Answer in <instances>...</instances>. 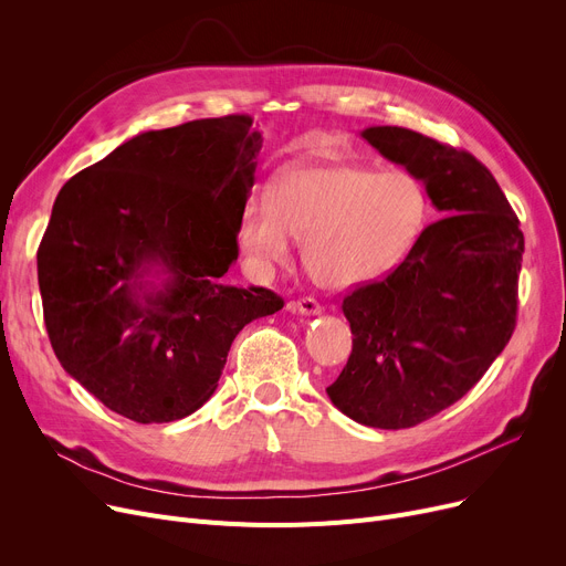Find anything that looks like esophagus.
<instances>
[{
  "mask_svg": "<svg viewBox=\"0 0 566 566\" xmlns=\"http://www.w3.org/2000/svg\"><path fill=\"white\" fill-rule=\"evenodd\" d=\"M291 310H293V312H298V314L316 316V314H321V310H323V307L312 298V295H305V298L293 301V303H291Z\"/></svg>",
  "mask_w": 566,
  "mask_h": 566,
  "instance_id": "34e87169",
  "label": "esophagus"
}]
</instances>
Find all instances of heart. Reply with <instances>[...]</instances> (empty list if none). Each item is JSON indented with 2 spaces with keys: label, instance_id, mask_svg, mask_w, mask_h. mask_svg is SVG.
Wrapping results in <instances>:
<instances>
[{
  "label": "heart",
  "instance_id": "obj_1",
  "mask_svg": "<svg viewBox=\"0 0 566 566\" xmlns=\"http://www.w3.org/2000/svg\"><path fill=\"white\" fill-rule=\"evenodd\" d=\"M431 201L418 176L358 163L295 165L271 195H252L238 243L256 271L284 263L293 235L305 238L303 261L325 289H353L392 273L420 241Z\"/></svg>",
  "mask_w": 566,
  "mask_h": 566
}]
</instances>
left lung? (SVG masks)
<instances>
[{
  "instance_id": "1",
  "label": "left lung",
  "mask_w": 566,
  "mask_h": 566,
  "mask_svg": "<svg viewBox=\"0 0 566 566\" xmlns=\"http://www.w3.org/2000/svg\"><path fill=\"white\" fill-rule=\"evenodd\" d=\"M363 137L418 176L444 218L388 277L346 295L353 350L325 392L358 424L408 429L470 392L512 339L525 241L472 154L399 126Z\"/></svg>"
}]
</instances>
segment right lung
Returning a JSON list of instances; mask_svg holds the SVG:
<instances>
[{
  "label": "right lung",
  "mask_w": 566,
  "mask_h": 566,
  "mask_svg": "<svg viewBox=\"0 0 566 566\" xmlns=\"http://www.w3.org/2000/svg\"><path fill=\"white\" fill-rule=\"evenodd\" d=\"M248 114L142 133L59 190L39 245V286L62 367L139 424L192 415L213 397L231 342L284 307L220 277L263 137ZM158 272L160 287L145 280Z\"/></svg>",
  "instance_id": "1"
}]
</instances>
